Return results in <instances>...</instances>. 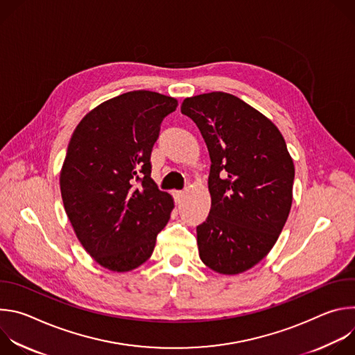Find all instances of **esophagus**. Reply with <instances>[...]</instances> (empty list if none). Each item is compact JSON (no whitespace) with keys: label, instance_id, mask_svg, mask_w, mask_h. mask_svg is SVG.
I'll return each instance as SVG.
<instances>
[{"label":"esophagus","instance_id":"esophagus-1","mask_svg":"<svg viewBox=\"0 0 355 355\" xmlns=\"http://www.w3.org/2000/svg\"><path fill=\"white\" fill-rule=\"evenodd\" d=\"M182 196H184V191H174V199H175L177 204H180Z\"/></svg>","mask_w":355,"mask_h":355}]
</instances>
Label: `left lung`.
<instances>
[{
    "label": "left lung",
    "mask_w": 355,
    "mask_h": 355,
    "mask_svg": "<svg viewBox=\"0 0 355 355\" xmlns=\"http://www.w3.org/2000/svg\"><path fill=\"white\" fill-rule=\"evenodd\" d=\"M181 112L204 137L212 205L196 226L199 257L211 270L236 275L274 247L292 205L295 167L278 128L227 92L185 98Z\"/></svg>",
    "instance_id": "8db88e82"
}]
</instances>
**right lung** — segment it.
I'll return each instance as SVG.
<instances>
[{
    "label": "right lung",
    "instance_id": "add662e5",
    "mask_svg": "<svg viewBox=\"0 0 355 355\" xmlns=\"http://www.w3.org/2000/svg\"><path fill=\"white\" fill-rule=\"evenodd\" d=\"M175 98L130 91L89 111L60 171L63 205L88 254L115 272L146 263L174 208L151 180L150 156Z\"/></svg>",
    "mask_w": 355,
    "mask_h": 355
}]
</instances>
